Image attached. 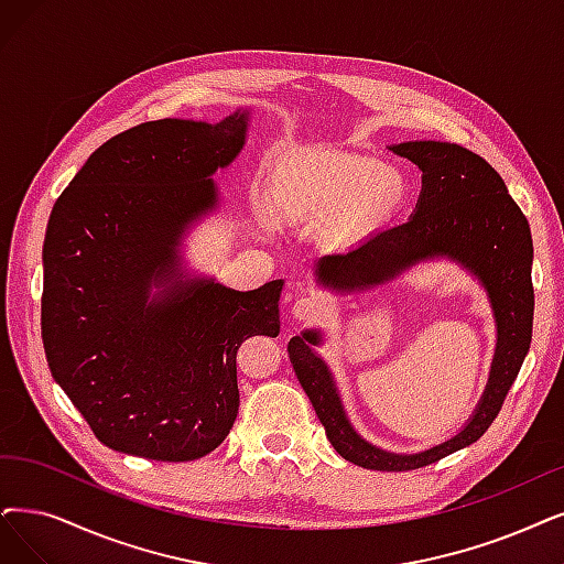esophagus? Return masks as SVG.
Masks as SVG:
<instances>
[{"mask_svg":"<svg viewBox=\"0 0 564 564\" xmlns=\"http://www.w3.org/2000/svg\"><path fill=\"white\" fill-rule=\"evenodd\" d=\"M326 312V301L322 296H303L294 303V307H291V314L299 322H312V319H319L322 314Z\"/></svg>","mask_w":564,"mask_h":564,"instance_id":"1","label":"esophagus"}]
</instances>
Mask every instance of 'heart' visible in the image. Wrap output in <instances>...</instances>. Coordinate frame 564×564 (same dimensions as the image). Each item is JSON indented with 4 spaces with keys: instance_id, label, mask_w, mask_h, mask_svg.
<instances>
[{
    "instance_id": "obj_1",
    "label": "heart",
    "mask_w": 564,
    "mask_h": 564,
    "mask_svg": "<svg viewBox=\"0 0 564 564\" xmlns=\"http://www.w3.org/2000/svg\"><path fill=\"white\" fill-rule=\"evenodd\" d=\"M408 185L400 171L358 154H314L286 164L278 175L275 206L284 217H326L354 204L351 229L391 215Z\"/></svg>"
}]
</instances>
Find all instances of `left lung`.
<instances>
[{
  "label": "left lung",
  "mask_w": 564,
  "mask_h": 564,
  "mask_svg": "<svg viewBox=\"0 0 564 564\" xmlns=\"http://www.w3.org/2000/svg\"><path fill=\"white\" fill-rule=\"evenodd\" d=\"M391 150L421 171L414 215L395 227L375 231L345 254L322 257L314 275L322 286L351 294L384 284L402 270L435 257L454 259L467 268L488 291L498 326L490 377L475 414L458 435L425 452H384L360 437L349 423L333 375L314 351L322 333L305 330L291 337L286 351L337 454L366 469L408 471L433 465L477 442L500 414L532 340V236L505 180L484 156L440 141H410L391 145Z\"/></svg>",
  "instance_id": "8db88e82"
}]
</instances>
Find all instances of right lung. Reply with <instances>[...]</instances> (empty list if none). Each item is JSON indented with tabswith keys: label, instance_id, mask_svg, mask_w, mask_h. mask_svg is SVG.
Masks as SVG:
<instances>
[{
	"label": "right lung",
	"instance_id": "1",
	"mask_svg": "<svg viewBox=\"0 0 564 564\" xmlns=\"http://www.w3.org/2000/svg\"><path fill=\"white\" fill-rule=\"evenodd\" d=\"M247 122L250 110L217 124L131 127L89 154L55 200L43 349L112 452L169 463L210 454L238 416L240 345L280 333L282 280L236 291L185 275L177 254L189 224L217 208L213 173L236 160Z\"/></svg>",
	"mask_w": 564,
	"mask_h": 564
}]
</instances>
